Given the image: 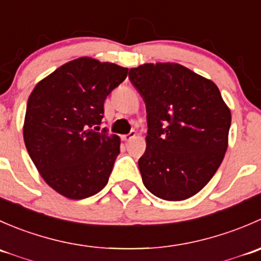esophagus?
<instances>
[{
	"mask_svg": "<svg viewBox=\"0 0 261 261\" xmlns=\"http://www.w3.org/2000/svg\"><path fill=\"white\" fill-rule=\"evenodd\" d=\"M135 136H136V133L133 130V131H130V133H128V134H126V135L121 136V139H122L123 141H130L131 139H134V138H135Z\"/></svg>",
	"mask_w": 261,
	"mask_h": 261,
	"instance_id": "esophagus-1",
	"label": "esophagus"
}]
</instances>
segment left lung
<instances>
[{"label": "left lung", "mask_w": 261, "mask_h": 261, "mask_svg": "<svg viewBox=\"0 0 261 261\" xmlns=\"http://www.w3.org/2000/svg\"><path fill=\"white\" fill-rule=\"evenodd\" d=\"M128 78L146 106V150L139 159L144 186L165 201L194 196L227 150L231 112L220 89L175 63L140 65Z\"/></svg>", "instance_id": "8db88e82"}]
</instances>
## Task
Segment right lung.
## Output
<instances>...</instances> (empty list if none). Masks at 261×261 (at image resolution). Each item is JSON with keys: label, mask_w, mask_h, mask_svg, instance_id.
Returning <instances> with one entry per match:
<instances>
[{"label": "right lung", "mask_w": 261, "mask_h": 261, "mask_svg": "<svg viewBox=\"0 0 261 261\" xmlns=\"http://www.w3.org/2000/svg\"><path fill=\"white\" fill-rule=\"evenodd\" d=\"M127 68L80 58L39 82L26 106L23 140L43 179L70 199L98 193L120 154V138L106 127L103 103Z\"/></svg>", "instance_id": "obj_1"}]
</instances>
